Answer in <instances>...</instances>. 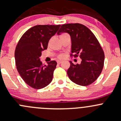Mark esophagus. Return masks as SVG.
<instances>
[{
  "instance_id": "obj_1",
  "label": "esophagus",
  "mask_w": 121,
  "mask_h": 121,
  "mask_svg": "<svg viewBox=\"0 0 121 121\" xmlns=\"http://www.w3.org/2000/svg\"><path fill=\"white\" fill-rule=\"evenodd\" d=\"M62 63V61H60V60H58V61H57V64H60L61 63Z\"/></svg>"
}]
</instances>
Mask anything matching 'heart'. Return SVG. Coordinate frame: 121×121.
<instances>
[{"label": "heart", "instance_id": "b5f03b06", "mask_svg": "<svg viewBox=\"0 0 121 121\" xmlns=\"http://www.w3.org/2000/svg\"><path fill=\"white\" fill-rule=\"evenodd\" d=\"M68 35L67 34H65V33H64V34H61V35H60V36H64V35ZM64 57V55L63 54H59V55L58 56V58H60V59H61V58H63Z\"/></svg>", "mask_w": 121, "mask_h": 121}]
</instances>
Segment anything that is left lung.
Masks as SVG:
<instances>
[{
	"label": "left lung",
	"mask_w": 121,
	"mask_h": 121,
	"mask_svg": "<svg viewBox=\"0 0 121 121\" xmlns=\"http://www.w3.org/2000/svg\"><path fill=\"white\" fill-rule=\"evenodd\" d=\"M67 32L71 39V56H79L80 64L70 61L67 74L71 81L81 86L93 83L100 76L104 62V53L93 33L82 24H66L61 25L57 32Z\"/></svg>",
	"instance_id": "8db88e82"
}]
</instances>
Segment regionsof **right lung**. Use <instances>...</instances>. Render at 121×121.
Masks as SVG:
<instances>
[{
	"label": "right lung",
	"mask_w": 121,
	"mask_h": 121,
	"mask_svg": "<svg viewBox=\"0 0 121 121\" xmlns=\"http://www.w3.org/2000/svg\"><path fill=\"white\" fill-rule=\"evenodd\" d=\"M60 25H38L26 30L20 38L15 50L18 72L28 85L35 89L48 86L53 79L57 65L56 61L43 65L40 57L48 48L49 40Z\"/></svg>",
	"instance_id": "add662e5"
}]
</instances>
